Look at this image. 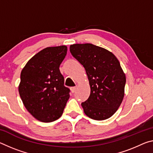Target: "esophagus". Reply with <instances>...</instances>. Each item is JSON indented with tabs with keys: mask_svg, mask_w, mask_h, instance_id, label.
I'll return each instance as SVG.
<instances>
[{
	"mask_svg": "<svg viewBox=\"0 0 153 153\" xmlns=\"http://www.w3.org/2000/svg\"><path fill=\"white\" fill-rule=\"evenodd\" d=\"M77 89V87L75 86V87H71V91L72 93H74L75 92H76V90Z\"/></svg>",
	"mask_w": 153,
	"mask_h": 153,
	"instance_id": "1",
	"label": "esophagus"
}]
</instances>
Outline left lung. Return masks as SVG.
<instances>
[{"label": "left lung", "instance_id": "1", "mask_svg": "<svg viewBox=\"0 0 153 153\" xmlns=\"http://www.w3.org/2000/svg\"><path fill=\"white\" fill-rule=\"evenodd\" d=\"M72 56L86 70L90 94L82 107L94 120L111 117L120 107L124 97L126 76L116 56L92 44H75L69 48Z\"/></svg>", "mask_w": 153, "mask_h": 153}]
</instances>
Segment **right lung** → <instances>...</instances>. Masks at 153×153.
Returning <instances> with one entry per match:
<instances>
[{
	"label": "right lung",
	"mask_w": 153,
	"mask_h": 153,
	"mask_svg": "<svg viewBox=\"0 0 153 153\" xmlns=\"http://www.w3.org/2000/svg\"><path fill=\"white\" fill-rule=\"evenodd\" d=\"M66 46L47 47L28 61L20 76L19 93L25 107L42 122H52L63 113L70 90L59 70Z\"/></svg>",
	"instance_id": "right-lung-1"
}]
</instances>
